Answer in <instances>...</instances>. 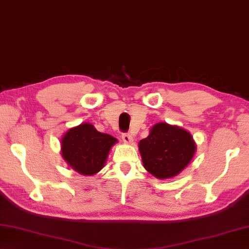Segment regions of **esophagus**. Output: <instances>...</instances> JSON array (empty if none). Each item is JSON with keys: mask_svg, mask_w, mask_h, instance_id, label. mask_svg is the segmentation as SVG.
<instances>
[{"mask_svg": "<svg viewBox=\"0 0 249 249\" xmlns=\"http://www.w3.org/2000/svg\"><path fill=\"white\" fill-rule=\"evenodd\" d=\"M122 140L124 141V143H127V144L133 143V141H134L133 136H131V135L128 134V133H125V134L122 135Z\"/></svg>", "mask_w": 249, "mask_h": 249, "instance_id": "34e87169", "label": "esophagus"}]
</instances>
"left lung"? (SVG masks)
I'll return each instance as SVG.
<instances>
[{"label": "left lung", "instance_id": "8db88e82", "mask_svg": "<svg viewBox=\"0 0 249 249\" xmlns=\"http://www.w3.org/2000/svg\"><path fill=\"white\" fill-rule=\"evenodd\" d=\"M196 142L188 130L164 122L155 124L147 138L139 141L144 168L159 179L177 176L191 162Z\"/></svg>", "mask_w": 249, "mask_h": 249}]
</instances>
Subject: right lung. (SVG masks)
Masks as SVG:
<instances>
[{"label":"right lung","mask_w":249,"mask_h":249,"mask_svg":"<svg viewBox=\"0 0 249 249\" xmlns=\"http://www.w3.org/2000/svg\"><path fill=\"white\" fill-rule=\"evenodd\" d=\"M118 139L99 133L90 123L72 127L61 138V155L81 175L91 176L104 168L107 158Z\"/></svg>","instance_id":"add662e5"}]
</instances>
